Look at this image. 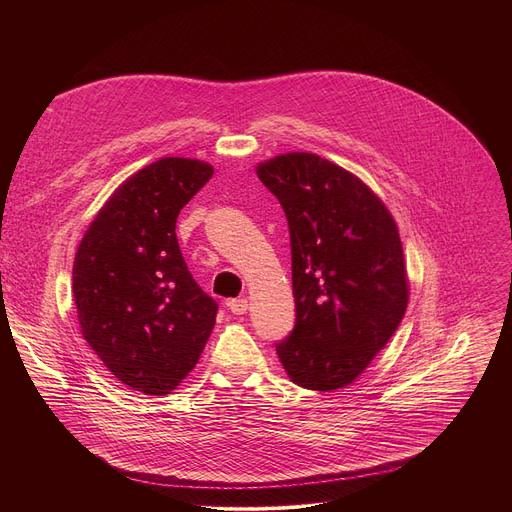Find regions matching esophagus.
Listing matches in <instances>:
<instances>
[{
  "mask_svg": "<svg viewBox=\"0 0 512 512\" xmlns=\"http://www.w3.org/2000/svg\"><path fill=\"white\" fill-rule=\"evenodd\" d=\"M229 310L233 312V314H237V316H243V314H247V310H249V302L247 300H231L229 304Z\"/></svg>",
  "mask_w": 512,
  "mask_h": 512,
  "instance_id": "esophagus-1",
  "label": "esophagus"
}]
</instances>
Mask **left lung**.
I'll return each instance as SVG.
<instances>
[{
	"label": "left lung",
	"instance_id": "8db88e82",
	"mask_svg": "<svg viewBox=\"0 0 512 512\" xmlns=\"http://www.w3.org/2000/svg\"><path fill=\"white\" fill-rule=\"evenodd\" d=\"M289 225L296 328L275 344L296 385L336 391L387 346L409 302L397 223L352 172L306 152L257 164Z\"/></svg>",
	"mask_w": 512,
	"mask_h": 512
}]
</instances>
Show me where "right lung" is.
Returning a JSON list of instances; mask_svg holds the SVG:
<instances>
[{"mask_svg":"<svg viewBox=\"0 0 512 512\" xmlns=\"http://www.w3.org/2000/svg\"><path fill=\"white\" fill-rule=\"evenodd\" d=\"M212 174L190 158L137 170L97 212L75 255L81 332L105 367L143 395L172 393L216 322L218 306L192 279L176 239L178 212Z\"/></svg>","mask_w":512,"mask_h":512,"instance_id":"add662e5","label":"right lung"}]
</instances>
